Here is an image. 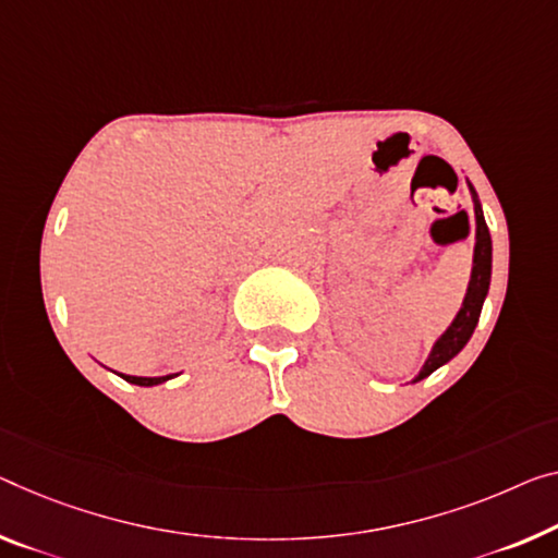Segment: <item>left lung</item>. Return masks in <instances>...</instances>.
I'll return each mask as SVG.
<instances>
[{
  "mask_svg": "<svg viewBox=\"0 0 558 558\" xmlns=\"http://www.w3.org/2000/svg\"><path fill=\"white\" fill-rule=\"evenodd\" d=\"M469 190H471V194H474V214H476V246H474V267H471L469 289H466L464 304H461L459 314L453 316L451 327L444 331L439 339H436V344L432 347V354H428V359L422 366V372H418L414 381L426 379L428 374H434L436 368L451 362V359L466 347V341L471 339V333H474L476 324H478V316H482V306H484V299L488 294V284H492V234H488L482 204H478L474 186L469 184Z\"/></svg>",
  "mask_w": 558,
  "mask_h": 558,
  "instance_id": "1",
  "label": "left lung"
}]
</instances>
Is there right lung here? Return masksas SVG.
<instances>
[{
    "instance_id": "1",
    "label": "right lung",
    "mask_w": 558,
    "mask_h": 558,
    "mask_svg": "<svg viewBox=\"0 0 558 558\" xmlns=\"http://www.w3.org/2000/svg\"><path fill=\"white\" fill-rule=\"evenodd\" d=\"M177 374H167V376H130V374H122V379H126L130 384H136V387H157V384H165L167 379Z\"/></svg>"
}]
</instances>
